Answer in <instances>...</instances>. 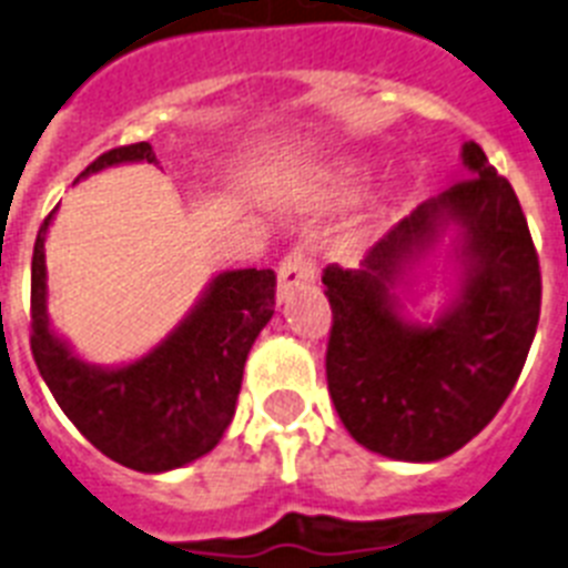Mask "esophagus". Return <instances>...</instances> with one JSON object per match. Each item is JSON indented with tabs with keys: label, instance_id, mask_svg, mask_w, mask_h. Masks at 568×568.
Segmentation results:
<instances>
[{
	"label": "esophagus",
	"instance_id": "obj_1",
	"mask_svg": "<svg viewBox=\"0 0 568 568\" xmlns=\"http://www.w3.org/2000/svg\"><path fill=\"white\" fill-rule=\"evenodd\" d=\"M313 273H316V266H313V261H310V255L304 246H295L293 252H287L278 266V295L281 298H284V295H287L293 287H298V284H307V281H313Z\"/></svg>",
	"mask_w": 568,
	"mask_h": 568
}]
</instances>
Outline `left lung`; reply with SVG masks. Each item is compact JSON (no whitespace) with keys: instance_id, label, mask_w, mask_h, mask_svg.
<instances>
[{"instance_id":"left-lung-1","label":"left lung","mask_w":568,"mask_h":568,"mask_svg":"<svg viewBox=\"0 0 568 568\" xmlns=\"http://www.w3.org/2000/svg\"><path fill=\"white\" fill-rule=\"evenodd\" d=\"M468 181L419 203L358 270L327 266V387L358 445L436 463L471 443L508 399L540 318V264L511 183L474 140ZM452 232L458 295L434 323L404 316L398 287Z\"/></svg>"}]
</instances>
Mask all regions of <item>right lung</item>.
<instances>
[{"label": "right lung", "instance_id": "1", "mask_svg": "<svg viewBox=\"0 0 568 568\" xmlns=\"http://www.w3.org/2000/svg\"><path fill=\"white\" fill-rule=\"evenodd\" d=\"M154 160L149 143L120 145L80 178ZM53 212L33 244L31 351L57 405L97 450L134 471L163 474L206 457L230 428L250 347L273 318L275 273L226 270L145 356L120 367L89 365L48 322L45 235Z\"/></svg>", "mask_w": 568, "mask_h": 568}]
</instances>
